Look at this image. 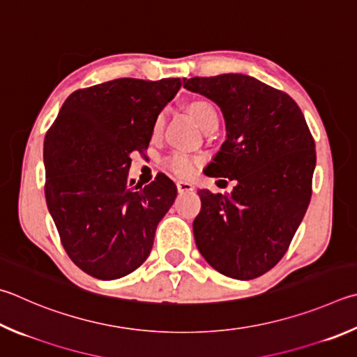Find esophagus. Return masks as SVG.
<instances>
[{
  "mask_svg": "<svg viewBox=\"0 0 357 357\" xmlns=\"http://www.w3.org/2000/svg\"><path fill=\"white\" fill-rule=\"evenodd\" d=\"M176 187H178V192L179 193H185V192H193V190H195V185H193L192 183H189V181H178Z\"/></svg>",
  "mask_w": 357,
  "mask_h": 357,
  "instance_id": "esophagus-1",
  "label": "esophagus"
}]
</instances>
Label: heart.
Listing matches in <instances>:
<instances>
[{
  "label": "heart",
  "instance_id": "b5f03b06",
  "mask_svg": "<svg viewBox=\"0 0 357 357\" xmlns=\"http://www.w3.org/2000/svg\"><path fill=\"white\" fill-rule=\"evenodd\" d=\"M189 111L193 115V119L197 120L198 126L203 129V131H207V129H211L213 126H218V120H220L218 111L209 100L198 98V100L190 101ZM165 119H167L165 111L159 112L156 119H154V123H153L154 137H158V135L162 132V129H164ZM197 164H198L197 159L184 156V154H174V156L168 158V160H167L168 168H170V170L176 174H179V176H184V178H189L193 173H195Z\"/></svg>",
  "mask_w": 357,
  "mask_h": 357
}]
</instances>
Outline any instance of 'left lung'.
Returning <instances> with one entry per match:
<instances>
[{"label": "left lung", "instance_id": "8db88e82", "mask_svg": "<svg viewBox=\"0 0 357 357\" xmlns=\"http://www.w3.org/2000/svg\"><path fill=\"white\" fill-rule=\"evenodd\" d=\"M215 102L226 140L204 173L236 181L231 193L201 189L193 236L207 264L255 280L286 255L312 195L315 144L301 109L256 77L228 73L183 79Z\"/></svg>", "mask_w": 357, "mask_h": 357}]
</instances>
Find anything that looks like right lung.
<instances>
[{
    "mask_svg": "<svg viewBox=\"0 0 357 357\" xmlns=\"http://www.w3.org/2000/svg\"><path fill=\"white\" fill-rule=\"evenodd\" d=\"M179 89V77H120L76 90L45 135L48 211L67 255L90 276L119 280L150 256L178 190L165 174L134 187L128 172Z\"/></svg>",
    "mask_w": 357,
    "mask_h": 357,
    "instance_id": "obj_1",
    "label": "right lung"
}]
</instances>
